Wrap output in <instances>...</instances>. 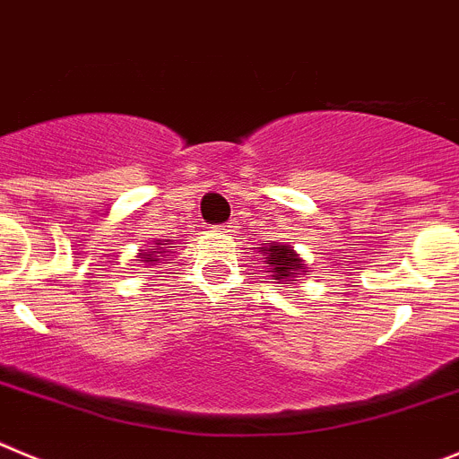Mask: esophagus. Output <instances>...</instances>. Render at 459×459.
Returning a JSON list of instances; mask_svg holds the SVG:
<instances>
[{"instance_id":"obj_1","label":"esophagus","mask_w":459,"mask_h":459,"mask_svg":"<svg viewBox=\"0 0 459 459\" xmlns=\"http://www.w3.org/2000/svg\"><path fill=\"white\" fill-rule=\"evenodd\" d=\"M221 230H224V233H235V230H238V221H233V220H230L229 224H224V226H221Z\"/></svg>"}]
</instances>
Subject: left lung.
Masks as SVG:
<instances>
[{
	"label": "left lung",
	"instance_id": "obj_1",
	"mask_svg": "<svg viewBox=\"0 0 459 459\" xmlns=\"http://www.w3.org/2000/svg\"><path fill=\"white\" fill-rule=\"evenodd\" d=\"M260 254L265 255V267L267 272H272V279L276 283H292V281H299V274L307 272L304 260L299 258L295 249L290 245H281V242H267L265 247H258Z\"/></svg>",
	"mask_w": 459,
	"mask_h": 459
}]
</instances>
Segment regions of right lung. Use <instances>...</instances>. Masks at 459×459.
<instances>
[{
	"label": "right lung",
	"instance_id": "1",
	"mask_svg": "<svg viewBox=\"0 0 459 459\" xmlns=\"http://www.w3.org/2000/svg\"><path fill=\"white\" fill-rule=\"evenodd\" d=\"M169 245H171V239H155V247H143V249H139L137 258H142L148 265H155L158 260H162L169 254V249H171Z\"/></svg>",
	"mask_w": 459,
	"mask_h": 459
}]
</instances>
